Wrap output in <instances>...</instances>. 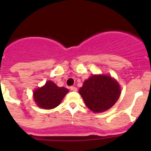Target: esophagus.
<instances>
[{"label":"esophagus","instance_id":"34e87169","mask_svg":"<svg viewBox=\"0 0 151 151\" xmlns=\"http://www.w3.org/2000/svg\"><path fill=\"white\" fill-rule=\"evenodd\" d=\"M70 90L73 91H77V88L74 87V86H71L70 87Z\"/></svg>","mask_w":151,"mask_h":151}]
</instances>
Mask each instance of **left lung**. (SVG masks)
Listing matches in <instances>:
<instances>
[{
  "instance_id": "8db88e82",
  "label": "left lung",
  "mask_w": 151,
  "mask_h": 151,
  "mask_svg": "<svg viewBox=\"0 0 151 151\" xmlns=\"http://www.w3.org/2000/svg\"><path fill=\"white\" fill-rule=\"evenodd\" d=\"M85 105L94 113H102L115 104L121 88L116 79L106 75H93L80 88Z\"/></svg>"
}]
</instances>
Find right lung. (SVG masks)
Wrapping results in <instances>:
<instances>
[{"label": "right lung", "instance_id": "obj_1", "mask_svg": "<svg viewBox=\"0 0 151 151\" xmlns=\"http://www.w3.org/2000/svg\"><path fill=\"white\" fill-rule=\"evenodd\" d=\"M68 92L66 88L58 87L51 81H47L44 86L34 91L33 98L38 106L50 110L59 106Z\"/></svg>", "mask_w": 151, "mask_h": 151}]
</instances>
